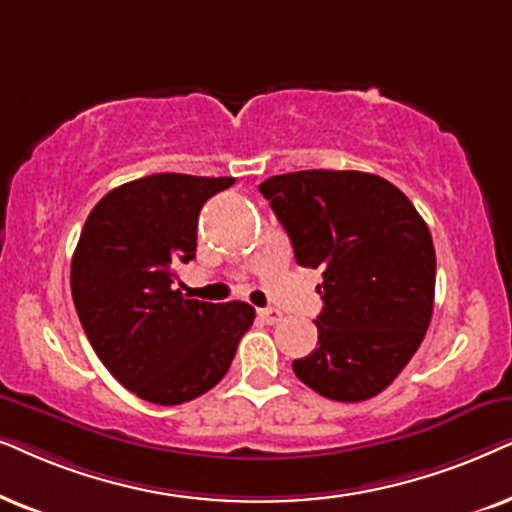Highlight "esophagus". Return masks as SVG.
I'll use <instances>...</instances> for the list:
<instances>
[{
    "instance_id": "esophagus-1",
    "label": "esophagus",
    "mask_w": 512,
    "mask_h": 512,
    "mask_svg": "<svg viewBox=\"0 0 512 512\" xmlns=\"http://www.w3.org/2000/svg\"><path fill=\"white\" fill-rule=\"evenodd\" d=\"M257 316H260L267 325H276L278 320L283 318V313L278 309H257Z\"/></svg>"
}]
</instances>
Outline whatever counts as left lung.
Instances as JSON below:
<instances>
[{
  "mask_svg": "<svg viewBox=\"0 0 512 512\" xmlns=\"http://www.w3.org/2000/svg\"><path fill=\"white\" fill-rule=\"evenodd\" d=\"M260 192L288 231L299 267L323 271L318 346L292 370L313 391L360 403L384 391L424 342L435 248L398 187L360 170H299Z\"/></svg>",
  "mask_w": 512,
  "mask_h": 512,
  "instance_id": "8db88e82",
  "label": "left lung"
}]
</instances>
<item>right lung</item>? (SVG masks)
Masks as SVG:
<instances>
[{"instance_id":"right-lung-1","label":"right lung","mask_w":512,"mask_h":512,"mask_svg":"<svg viewBox=\"0 0 512 512\" xmlns=\"http://www.w3.org/2000/svg\"><path fill=\"white\" fill-rule=\"evenodd\" d=\"M234 177L156 173L102 196L86 217L70 285L88 342L121 386L154 405L210 391L236 356L255 309L199 302L173 288L196 257L199 213Z\"/></svg>"}]
</instances>
